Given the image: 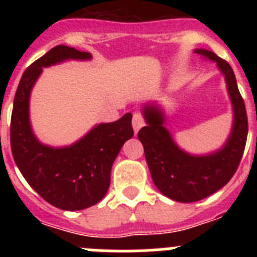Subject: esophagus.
<instances>
[{"label":"esophagus","mask_w":257,"mask_h":257,"mask_svg":"<svg viewBox=\"0 0 257 257\" xmlns=\"http://www.w3.org/2000/svg\"><path fill=\"white\" fill-rule=\"evenodd\" d=\"M145 124V121H144V117H143L140 113H134L133 115V127H134V131H135V134H138V131L142 128L143 126Z\"/></svg>","instance_id":"esophagus-1"}]
</instances>
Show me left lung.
Returning a JSON list of instances; mask_svg holds the SVG:
<instances>
[{"label":"left lung","instance_id":"left-lung-1","mask_svg":"<svg viewBox=\"0 0 257 257\" xmlns=\"http://www.w3.org/2000/svg\"><path fill=\"white\" fill-rule=\"evenodd\" d=\"M194 52L216 61L225 77L234 112L233 127L225 145L207 156L185 153L175 144L171 134L163 126L165 115L154 104L144 106L143 113L147 126L138 133L154 185L166 197L184 203L211 196L233 178L243 156L248 133L246 106L230 65L208 50L198 49Z\"/></svg>","mask_w":257,"mask_h":257}]
</instances>
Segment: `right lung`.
<instances>
[{
  "mask_svg": "<svg viewBox=\"0 0 257 257\" xmlns=\"http://www.w3.org/2000/svg\"><path fill=\"white\" fill-rule=\"evenodd\" d=\"M68 59L88 60L91 54L59 45L23 73L14 97L10 143L14 161L29 185L50 205L78 211L94 206L108 192L113 162L124 142L134 135L133 114L126 113L118 121L97 124L70 147L41 144L29 122L32 87L42 68Z\"/></svg>",
  "mask_w": 257,
  "mask_h": 257,
  "instance_id": "obj_1",
  "label": "right lung"
}]
</instances>
